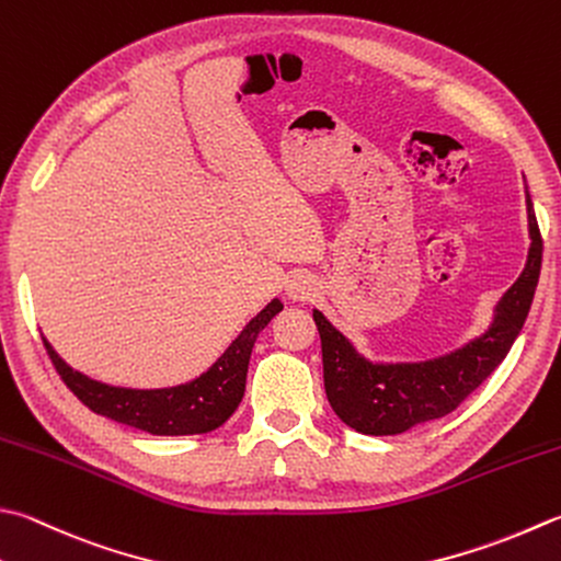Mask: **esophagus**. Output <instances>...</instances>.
I'll use <instances>...</instances> for the list:
<instances>
[{
  "mask_svg": "<svg viewBox=\"0 0 561 561\" xmlns=\"http://www.w3.org/2000/svg\"><path fill=\"white\" fill-rule=\"evenodd\" d=\"M287 296L291 301H311L313 296H318V287L311 274H294L287 282Z\"/></svg>",
  "mask_w": 561,
  "mask_h": 561,
  "instance_id": "obj_1",
  "label": "esophagus"
}]
</instances>
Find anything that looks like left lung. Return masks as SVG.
Listing matches in <instances>:
<instances>
[{
    "label": "left lung",
    "instance_id": "obj_1",
    "mask_svg": "<svg viewBox=\"0 0 561 561\" xmlns=\"http://www.w3.org/2000/svg\"><path fill=\"white\" fill-rule=\"evenodd\" d=\"M525 204L530 250L520 277L493 306L486 331L445 355L419 362L369 359L323 311L313 309L321 333L325 397L340 421L362 435H401L453 413L506 359L528 318L542 267V240L530 194Z\"/></svg>",
    "mask_w": 561,
    "mask_h": 561
}]
</instances>
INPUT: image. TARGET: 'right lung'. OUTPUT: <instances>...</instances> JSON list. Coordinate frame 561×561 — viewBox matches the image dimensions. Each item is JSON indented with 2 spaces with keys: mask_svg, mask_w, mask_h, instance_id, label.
Wrapping results in <instances>:
<instances>
[{
  "mask_svg": "<svg viewBox=\"0 0 561 561\" xmlns=\"http://www.w3.org/2000/svg\"><path fill=\"white\" fill-rule=\"evenodd\" d=\"M282 309L284 304L272 299L255 318H250L224 355L199 377L160 389H130L96 381L72 369L46 337L43 345L68 389L90 411L150 435H199L216 431L236 413L245 393L252 345Z\"/></svg>",
  "mask_w": 561,
  "mask_h": 561,
  "instance_id": "add662e5",
  "label": "right lung"
}]
</instances>
